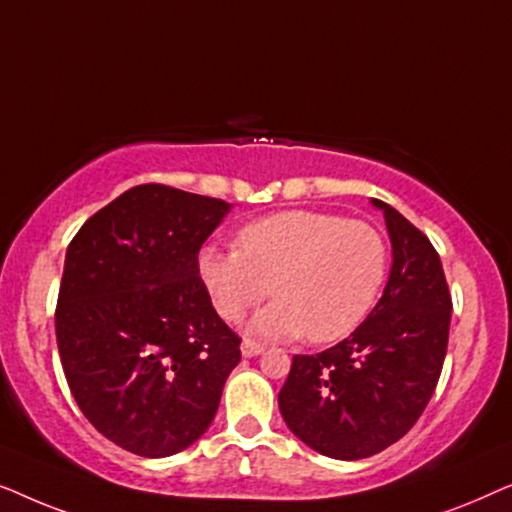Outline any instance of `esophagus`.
Returning a JSON list of instances; mask_svg holds the SVG:
<instances>
[{"label": "esophagus", "mask_w": 512, "mask_h": 512, "mask_svg": "<svg viewBox=\"0 0 512 512\" xmlns=\"http://www.w3.org/2000/svg\"><path fill=\"white\" fill-rule=\"evenodd\" d=\"M263 345H258V342H254V340H244L242 342V356H247V359H251V356H258V354H263Z\"/></svg>", "instance_id": "esophagus-1"}]
</instances>
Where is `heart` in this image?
<instances>
[{
    "instance_id": "1",
    "label": "heart",
    "mask_w": 512,
    "mask_h": 512,
    "mask_svg": "<svg viewBox=\"0 0 512 512\" xmlns=\"http://www.w3.org/2000/svg\"><path fill=\"white\" fill-rule=\"evenodd\" d=\"M387 263V244L370 223L291 209L244 226L237 249L205 247L198 270L228 321L268 293L277 298L249 321L258 338L333 342L366 319Z\"/></svg>"
}]
</instances>
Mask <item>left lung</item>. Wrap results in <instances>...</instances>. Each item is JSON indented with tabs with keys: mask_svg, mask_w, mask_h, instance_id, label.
Segmentation results:
<instances>
[{
	"mask_svg": "<svg viewBox=\"0 0 512 512\" xmlns=\"http://www.w3.org/2000/svg\"><path fill=\"white\" fill-rule=\"evenodd\" d=\"M391 270L356 331L326 352L293 356L279 412L314 452L354 461L401 440L431 401L450 338L452 298L438 251L382 200Z\"/></svg>",
	"mask_w": 512,
	"mask_h": 512,
	"instance_id": "1",
	"label": "left lung"
}]
</instances>
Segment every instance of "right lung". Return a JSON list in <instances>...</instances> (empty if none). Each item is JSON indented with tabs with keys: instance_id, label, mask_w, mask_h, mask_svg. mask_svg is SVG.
Instances as JSON below:
<instances>
[{
	"instance_id": "add662e5",
	"label": "right lung",
	"mask_w": 512,
	"mask_h": 512,
	"mask_svg": "<svg viewBox=\"0 0 512 512\" xmlns=\"http://www.w3.org/2000/svg\"><path fill=\"white\" fill-rule=\"evenodd\" d=\"M230 209L142 184L90 216L67 247L55 310L62 370L88 422L139 457L193 445L242 359L198 270L200 247Z\"/></svg>"
}]
</instances>
